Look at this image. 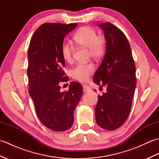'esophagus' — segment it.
<instances>
[{
	"label": "esophagus",
	"mask_w": 159,
	"mask_h": 159,
	"mask_svg": "<svg viewBox=\"0 0 159 159\" xmlns=\"http://www.w3.org/2000/svg\"><path fill=\"white\" fill-rule=\"evenodd\" d=\"M91 91V88L87 85H83V92H89Z\"/></svg>",
	"instance_id": "obj_1"
}]
</instances>
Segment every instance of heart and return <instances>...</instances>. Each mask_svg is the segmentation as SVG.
<instances>
[{
    "mask_svg": "<svg viewBox=\"0 0 159 159\" xmlns=\"http://www.w3.org/2000/svg\"><path fill=\"white\" fill-rule=\"evenodd\" d=\"M73 38L78 44L89 48V55L95 59H100L105 53L107 40L103 35H98L96 31L90 26L80 28ZM72 47L69 43L64 42L61 46V54L66 62L72 61ZM94 66L92 63H79L71 70V76L74 79L85 82L94 72Z\"/></svg>",
    "mask_w": 159,
    "mask_h": 159,
    "instance_id": "obj_1",
    "label": "heart"
}]
</instances>
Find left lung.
<instances>
[{
  "label": "left lung",
  "mask_w": 159,
  "mask_h": 159,
  "mask_svg": "<svg viewBox=\"0 0 159 159\" xmlns=\"http://www.w3.org/2000/svg\"><path fill=\"white\" fill-rule=\"evenodd\" d=\"M104 31L107 48L93 82L105 86L107 92L98 96L96 121L107 130L120 128L129 116L136 87L135 65L124 33L110 22L98 25Z\"/></svg>",
  "instance_id": "obj_1"
}]
</instances>
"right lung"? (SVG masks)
<instances>
[{"label": "right lung", "instance_id": "1", "mask_svg": "<svg viewBox=\"0 0 159 159\" xmlns=\"http://www.w3.org/2000/svg\"><path fill=\"white\" fill-rule=\"evenodd\" d=\"M77 24L44 23L35 31L28 49L29 92L42 124L54 131H65L72 126L74 111L83 94L80 83L72 82L67 92H61L65 60L61 46L67 34Z\"/></svg>", "mask_w": 159, "mask_h": 159}]
</instances>
